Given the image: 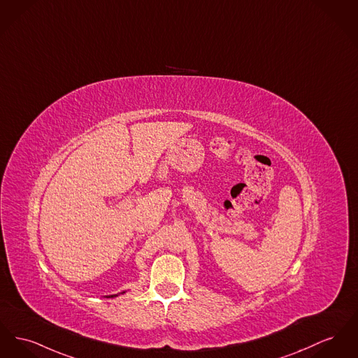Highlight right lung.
Masks as SVG:
<instances>
[{"label": "right lung", "mask_w": 358, "mask_h": 358, "mask_svg": "<svg viewBox=\"0 0 358 358\" xmlns=\"http://www.w3.org/2000/svg\"><path fill=\"white\" fill-rule=\"evenodd\" d=\"M115 296H117V294H112V296H108V297H115Z\"/></svg>", "instance_id": "right-lung-1"}]
</instances>
